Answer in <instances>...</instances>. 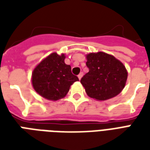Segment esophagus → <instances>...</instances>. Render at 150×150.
I'll return each mask as SVG.
<instances>
[{"label": "esophagus", "instance_id": "esophagus-1", "mask_svg": "<svg viewBox=\"0 0 150 150\" xmlns=\"http://www.w3.org/2000/svg\"><path fill=\"white\" fill-rule=\"evenodd\" d=\"M82 76H83V73H79V75H78V78L79 79H80L82 78Z\"/></svg>", "mask_w": 150, "mask_h": 150}]
</instances>
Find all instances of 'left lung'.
<instances>
[{"label": "left lung", "instance_id": "8db88e82", "mask_svg": "<svg viewBox=\"0 0 150 150\" xmlns=\"http://www.w3.org/2000/svg\"><path fill=\"white\" fill-rule=\"evenodd\" d=\"M89 71L80 83L89 97L106 100L120 94L125 86L128 72L125 67L114 56L104 52L86 55Z\"/></svg>", "mask_w": 150, "mask_h": 150}]
</instances>
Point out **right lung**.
Wrapping results in <instances>:
<instances>
[{"instance_id":"obj_1","label":"right lung","mask_w":150,"mask_h":150,"mask_svg":"<svg viewBox=\"0 0 150 150\" xmlns=\"http://www.w3.org/2000/svg\"><path fill=\"white\" fill-rule=\"evenodd\" d=\"M64 54L52 53L34 68L32 84L37 93L49 100L65 97L69 89L79 78L71 73V67L64 62Z\"/></svg>"}]
</instances>
